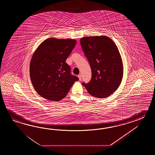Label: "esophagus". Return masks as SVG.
I'll return each instance as SVG.
<instances>
[{
  "label": "esophagus",
  "mask_w": 155,
  "mask_h": 155,
  "mask_svg": "<svg viewBox=\"0 0 155 155\" xmlns=\"http://www.w3.org/2000/svg\"><path fill=\"white\" fill-rule=\"evenodd\" d=\"M78 78H79V80H81V79H82V75H81V74H79V75H78Z\"/></svg>",
  "instance_id": "esophagus-1"
}]
</instances>
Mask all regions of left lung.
<instances>
[{
	"instance_id": "8db88e82",
	"label": "left lung",
	"mask_w": 155,
	"mask_h": 155,
	"mask_svg": "<svg viewBox=\"0 0 155 155\" xmlns=\"http://www.w3.org/2000/svg\"><path fill=\"white\" fill-rule=\"evenodd\" d=\"M80 44L91 69V79L82 82L91 95L105 98L118 89L123 76V64L115 44L105 36L84 37Z\"/></svg>"
}]
</instances>
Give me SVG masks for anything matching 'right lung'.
<instances>
[{
    "label": "right lung",
    "instance_id": "obj_1",
    "mask_svg": "<svg viewBox=\"0 0 155 155\" xmlns=\"http://www.w3.org/2000/svg\"><path fill=\"white\" fill-rule=\"evenodd\" d=\"M76 44L75 40L51 38L37 48L30 64V76L34 88L41 97L59 101L79 80L71 75L70 66L65 62Z\"/></svg>",
    "mask_w": 155,
    "mask_h": 155
}]
</instances>
